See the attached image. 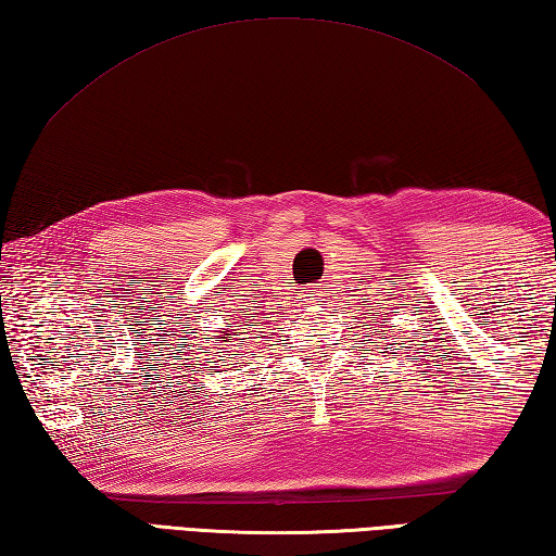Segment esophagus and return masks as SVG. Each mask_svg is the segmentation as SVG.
Listing matches in <instances>:
<instances>
[{"instance_id": "1", "label": "esophagus", "mask_w": 556, "mask_h": 556, "mask_svg": "<svg viewBox=\"0 0 556 556\" xmlns=\"http://www.w3.org/2000/svg\"><path fill=\"white\" fill-rule=\"evenodd\" d=\"M308 296L315 299V296H318V293H315V289H308Z\"/></svg>"}]
</instances>
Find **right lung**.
<instances>
[{
    "mask_svg": "<svg viewBox=\"0 0 556 556\" xmlns=\"http://www.w3.org/2000/svg\"><path fill=\"white\" fill-rule=\"evenodd\" d=\"M226 337H228V328H226V332H224V337H216V342H226Z\"/></svg>",
    "mask_w": 556,
    "mask_h": 556,
    "instance_id": "1",
    "label": "right lung"
}]
</instances>
